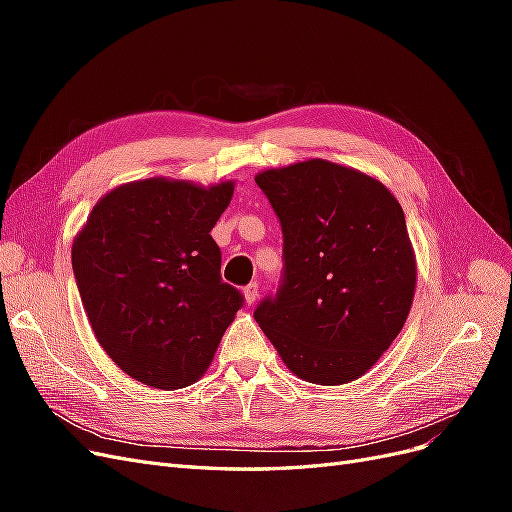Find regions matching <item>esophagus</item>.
Segmentation results:
<instances>
[{
  "instance_id": "1",
  "label": "esophagus",
  "mask_w": 512,
  "mask_h": 512,
  "mask_svg": "<svg viewBox=\"0 0 512 512\" xmlns=\"http://www.w3.org/2000/svg\"><path fill=\"white\" fill-rule=\"evenodd\" d=\"M243 297H245L247 305H254V303H256V299H258V284H256V282L247 284V286L243 288Z\"/></svg>"
}]
</instances>
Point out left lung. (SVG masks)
<instances>
[{
  "mask_svg": "<svg viewBox=\"0 0 512 512\" xmlns=\"http://www.w3.org/2000/svg\"><path fill=\"white\" fill-rule=\"evenodd\" d=\"M256 183L284 232V284L256 307V322L301 380L361 378L412 307L404 209L376 177L320 158L262 170Z\"/></svg>",
  "mask_w": 512,
  "mask_h": 512,
  "instance_id": "left-lung-1",
  "label": "left lung"
}]
</instances>
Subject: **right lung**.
Returning a JSON list of instances; mask_svg holds the SVG:
<instances>
[{"label": "right lung", "mask_w": 512, "mask_h": 512, "mask_svg": "<svg viewBox=\"0 0 512 512\" xmlns=\"http://www.w3.org/2000/svg\"><path fill=\"white\" fill-rule=\"evenodd\" d=\"M232 192L235 181H130L104 194L76 232L72 269L98 344L153 389L203 376L243 303L222 282L211 237Z\"/></svg>", "instance_id": "right-lung-1"}]
</instances>
